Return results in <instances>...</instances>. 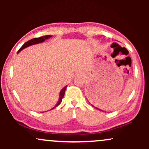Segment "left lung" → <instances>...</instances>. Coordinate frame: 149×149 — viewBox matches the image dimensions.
Listing matches in <instances>:
<instances>
[{
    "instance_id": "obj_1",
    "label": "left lung",
    "mask_w": 149,
    "mask_h": 149,
    "mask_svg": "<svg viewBox=\"0 0 149 149\" xmlns=\"http://www.w3.org/2000/svg\"><path fill=\"white\" fill-rule=\"evenodd\" d=\"M94 93H95V92H94ZM92 95H93V96H94L95 93H93V94H92ZM88 102H89V101H88ZM89 104H91V106H92V107H94V108H95V109H98V110H100V111H102V110H101V109H98V108H97V107H94V106H93V104H91L90 102H89Z\"/></svg>"
}]
</instances>
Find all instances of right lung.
<instances>
[{
  "instance_id": "add662e5",
  "label": "right lung",
  "mask_w": 149,
  "mask_h": 149,
  "mask_svg": "<svg viewBox=\"0 0 149 149\" xmlns=\"http://www.w3.org/2000/svg\"><path fill=\"white\" fill-rule=\"evenodd\" d=\"M52 35H46V36H41V37H39V38H32V39L28 40V41H27L26 42H25L23 45H22V47L21 48L19 49V51H18L17 54L18 53H19L20 52H21L22 50L28 47L29 46H31V45H36V44H38V43H41V42H43L45 40H47V39H49V38L52 37ZM66 87L67 86H65L64 87H63L62 90L60 91V95H59V99H58V102H57V104L56 105H55L54 107H53L52 109H55V108L58 107V106L61 103V102H62V98L63 97H64V93H65V91H66ZM43 113V112H42Z\"/></svg>"
}]
</instances>
